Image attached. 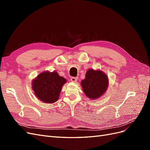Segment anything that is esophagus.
Returning a JSON list of instances; mask_svg holds the SVG:
<instances>
[{
    "label": "esophagus",
    "instance_id": "34e87169",
    "mask_svg": "<svg viewBox=\"0 0 150 150\" xmlns=\"http://www.w3.org/2000/svg\"><path fill=\"white\" fill-rule=\"evenodd\" d=\"M71 81L72 82H76V81H78V78H76V77H72L71 78Z\"/></svg>",
    "mask_w": 150,
    "mask_h": 150
}]
</instances>
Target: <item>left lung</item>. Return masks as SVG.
Here are the masks:
<instances>
[{
    "label": "left lung",
    "mask_w": 150,
    "mask_h": 150,
    "mask_svg": "<svg viewBox=\"0 0 150 150\" xmlns=\"http://www.w3.org/2000/svg\"><path fill=\"white\" fill-rule=\"evenodd\" d=\"M86 78L81 81V86L86 96L91 99H96L105 93L108 87V78L100 70L89 69Z\"/></svg>",
    "instance_id": "left-lung-1"
}]
</instances>
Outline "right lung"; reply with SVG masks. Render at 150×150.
<instances>
[{
  "label": "right lung",
  "instance_id": "obj_1",
  "mask_svg": "<svg viewBox=\"0 0 150 150\" xmlns=\"http://www.w3.org/2000/svg\"><path fill=\"white\" fill-rule=\"evenodd\" d=\"M66 83V79L56 71H44L33 81L32 88L40 101L53 103L57 101L62 86Z\"/></svg>",
  "mask_w": 150,
  "mask_h": 150
}]
</instances>
